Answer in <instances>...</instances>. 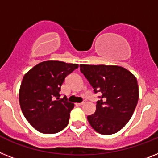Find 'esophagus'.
Listing matches in <instances>:
<instances>
[{"instance_id":"34e87169","label":"esophagus","mask_w":158,"mask_h":158,"mask_svg":"<svg viewBox=\"0 0 158 158\" xmlns=\"http://www.w3.org/2000/svg\"><path fill=\"white\" fill-rule=\"evenodd\" d=\"M84 104H85V101H83V102H81V103H79V104H78L79 106H82V105H83Z\"/></svg>"}]
</instances>
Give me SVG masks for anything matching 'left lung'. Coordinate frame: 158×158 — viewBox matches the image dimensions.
Wrapping results in <instances>:
<instances>
[{
  "instance_id": "left-lung-1",
  "label": "left lung",
  "mask_w": 158,
  "mask_h": 158,
  "mask_svg": "<svg viewBox=\"0 0 158 158\" xmlns=\"http://www.w3.org/2000/svg\"><path fill=\"white\" fill-rule=\"evenodd\" d=\"M94 92L99 93L95 112L87 116L94 130L103 135L119 132L132 117L139 99L134 75L120 66L80 64Z\"/></svg>"
}]
</instances>
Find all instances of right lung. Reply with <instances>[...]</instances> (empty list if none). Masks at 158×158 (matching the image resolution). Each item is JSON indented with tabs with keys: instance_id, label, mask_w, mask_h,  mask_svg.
Wrapping results in <instances>:
<instances>
[{
	"instance_id": "right-lung-1",
	"label": "right lung",
	"mask_w": 158,
	"mask_h": 158,
	"mask_svg": "<svg viewBox=\"0 0 158 158\" xmlns=\"http://www.w3.org/2000/svg\"><path fill=\"white\" fill-rule=\"evenodd\" d=\"M79 65L61 61H45L24 75L19 90V103L24 116L37 131L53 134L69 123L74 104L59 99L65 78Z\"/></svg>"
}]
</instances>
